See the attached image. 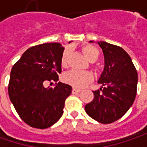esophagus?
Returning <instances> with one entry per match:
<instances>
[{
	"mask_svg": "<svg viewBox=\"0 0 147 147\" xmlns=\"http://www.w3.org/2000/svg\"><path fill=\"white\" fill-rule=\"evenodd\" d=\"M80 89H78V88H73V90H72V92H73V94H76V93H78V92H80Z\"/></svg>",
	"mask_w": 147,
	"mask_h": 147,
	"instance_id": "1",
	"label": "esophagus"
}]
</instances>
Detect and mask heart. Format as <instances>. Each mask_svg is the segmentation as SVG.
Instances as JSON below:
<instances>
[{
  "mask_svg": "<svg viewBox=\"0 0 147 147\" xmlns=\"http://www.w3.org/2000/svg\"><path fill=\"white\" fill-rule=\"evenodd\" d=\"M83 53L84 56L90 61H95L99 56V50L94 46H85L83 48ZM69 54V49H66L62 55L61 63L66 65L68 56ZM92 76L91 73L88 71H79V70H70L63 75V80L65 83L72 85L75 88H84L88 83L92 81Z\"/></svg>",
  "mask_w": 147,
  "mask_h": 147,
  "instance_id": "obj_1",
  "label": "heart"
}]
</instances>
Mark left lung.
<instances>
[{
  "mask_svg": "<svg viewBox=\"0 0 147 147\" xmlns=\"http://www.w3.org/2000/svg\"><path fill=\"white\" fill-rule=\"evenodd\" d=\"M96 43L104 55V69L98 80L102 87L92 92L94 98L86 104L85 111L92 119L108 124L121 118L133 104L138 76L131 57L123 49L105 41Z\"/></svg>",
  "mask_w": 147,
  "mask_h": 147,
  "instance_id": "1",
  "label": "left lung"
}]
</instances>
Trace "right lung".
<instances>
[{
  "instance_id": "obj_1",
  "label": "right lung",
  "mask_w": 147,
  "mask_h": 147,
  "mask_svg": "<svg viewBox=\"0 0 147 147\" xmlns=\"http://www.w3.org/2000/svg\"><path fill=\"white\" fill-rule=\"evenodd\" d=\"M63 49L59 43L33 46L25 51L11 69L8 86L11 102L20 118L32 127L48 128L63 113L72 87L60 82L55 88L45 87L48 81L59 80Z\"/></svg>"
}]
</instances>
